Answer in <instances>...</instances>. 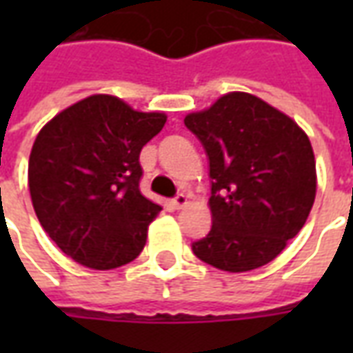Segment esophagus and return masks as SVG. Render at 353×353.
Masks as SVG:
<instances>
[{
	"instance_id": "1",
	"label": "esophagus",
	"mask_w": 353,
	"mask_h": 353,
	"mask_svg": "<svg viewBox=\"0 0 353 353\" xmlns=\"http://www.w3.org/2000/svg\"><path fill=\"white\" fill-rule=\"evenodd\" d=\"M187 202H189V199H187V194H183V192H179V194H176L174 199H172V206L176 208V210H181L183 206H187Z\"/></svg>"
}]
</instances>
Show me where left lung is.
Masks as SVG:
<instances>
[{"label":"left lung","mask_w":353,"mask_h":353,"mask_svg":"<svg viewBox=\"0 0 353 353\" xmlns=\"http://www.w3.org/2000/svg\"><path fill=\"white\" fill-rule=\"evenodd\" d=\"M185 126L210 161L212 230L192 253L225 272L270 263L295 238L316 199V161L299 124L248 92H229Z\"/></svg>","instance_id":"1"}]
</instances>
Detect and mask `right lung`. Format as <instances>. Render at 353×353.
<instances>
[{
	"mask_svg": "<svg viewBox=\"0 0 353 353\" xmlns=\"http://www.w3.org/2000/svg\"><path fill=\"white\" fill-rule=\"evenodd\" d=\"M166 123L108 94L73 103L45 124L30 153L35 215L62 252L111 270L138 257L161 206L139 191V153Z\"/></svg>",
	"mask_w": 353,
	"mask_h": 353,
	"instance_id": "obj_1",
	"label": "right lung"
}]
</instances>
